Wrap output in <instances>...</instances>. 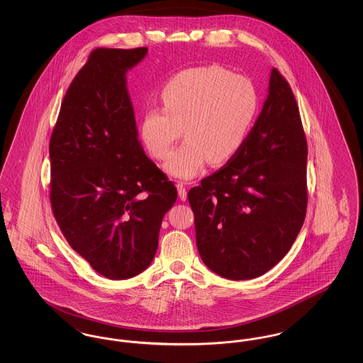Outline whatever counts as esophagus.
<instances>
[{"label": "esophagus", "instance_id": "esophagus-1", "mask_svg": "<svg viewBox=\"0 0 363 363\" xmlns=\"http://www.w3.org/2000/svg\"><path fill=\"white\" fill-rule=\"evenodd\" d=\"M177 189H178V197L181 201H186L188 199V191L185 189V185L184 184H178L177 185Z\"/></svg>", "mask_w": 363, "mask_h": 363}]
</instances>
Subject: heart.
Masks as SVG:
<instances>
[{"instance_id": "obj_1", "label": "heart", "mask_w": 363, "mask_h": 363, "mask_svg": "<svg viewBox=\"0 0 363 363\" xmlns=\"http://www.w3.org/2000/svg\"><path fill=\"white\" fill-rule=\"evenodd\" d=\"M163 108L145 111L140 133L156 159H166L178 147L164 170L179 179H191L208 162L225 163L241 150L255 122L259 99L252 82L219 65L182 70L160 92Z\"/></svg>"}]
</instances>
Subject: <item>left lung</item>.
<instances>
[{
	"label": "left lung",
	"mask_w": 363,
	"mask_h": 363,
	"mask_svg": "<svg viewBox=\"0 0 363 363\" xmlns=\"http://www.w3.org/2000/svg\"><path fill=\"white\" fill-rule=\"evenodd\" d=\"M308 144L289 83L271 70L268 95L241 150L189 190L200 257L230 280L261 277L305 220Z\"/></svg>",
	"instance_id": "obj_1"
}]
</instances>
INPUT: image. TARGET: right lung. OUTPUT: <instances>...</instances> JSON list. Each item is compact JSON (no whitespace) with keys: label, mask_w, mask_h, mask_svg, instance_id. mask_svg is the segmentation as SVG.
Instances as JSON below:
<instances>
[{"label":"right lung","mask_w":363,"mask_h":363,"mask_svg":"<svg viewBox=\"0 0 363 363\" xmlns=\"http://www.w3.org/2000/svg\"><path fill=\"white\" fill-rule=\"evenodd\" d=\"M148 52L96 49L73 79L50 140V201L64 237L101 275L136 277L155 257L177 188L138 140L126 73Z\"/></svg>","instance_id":"right-lung-1"}]
</instances>
